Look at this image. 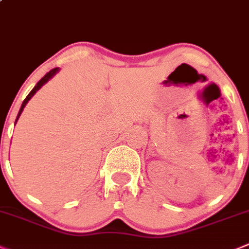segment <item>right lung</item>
Segmentation results:
<instances>
[{
  "mask_svg": "<svg viewBox=\"0 0 249 249\" xmlns=\"http://www.w3.org/2000/svg\"><path fill=\"white\" fill-rule=\"evenodd\" d=\"M57 71H58V68H53V69H52V71H48V73H47V74H46V75H45V76H43V78H42V79H41V80H40V81H38V83H37V84H36V86H35V88H34V89H33V90H31V91H30V93H29V95H28V96H26V98H25V100H24L23 105H21V107H20V110H19V113H18V117H17V120H18L19 115H20V114H21V112H23L24 107H25V105H26V103H28V101H29V100H30V98H31V97H33V96H34V95H35V93H36V91H37V90H38V89H40V88H41V86H42V85H43V84H46V83H47V81H48V80H50V79H51V78H52V76H53V75H54V74H55V73H57ZM17 120H16V123H17Z\"/></svg>",
  "mask_w": 249,
  "mask_h": 249,
  "instance_id": "right-lung-1",
  "label": "right lung"
}]
</instances>
